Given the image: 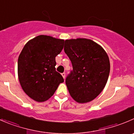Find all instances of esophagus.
I'll return each mask as SVG.
<instances>
[{
  "label": "esophagus",
  "mask_w": 134,
  "mask_h": 134,
  "mask_svg": "<svg viewBox=\"0 0 134 134\" xmlns=\"http://www.w3.org/2000/svg\"><path fill=\"white\" fill-rule=\"evenodd\" d=\"M62 76H63V79H65V72H63V73H62Z\"/></svg>",
  "instance_id": "esophagus-1"
}]
</instances>
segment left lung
Returning a JSON list of instances; mask_svg holds the SVG:
<instances>
[{"label":"left lung","instance_id":"left-lung-1","mask_svg":"<svg viewBox=\"0 0 134 134\" xmlns=\"http://www.w3.org/2000/svg\"><path fill=\"white\" fill-rule=\"evenodd\" d=\"M64 51L72 65L65 80L70 95L78 103L91 102L102 92L108 80L110 62L107 53L86 38L66 40Z\"/></svg>","mask_w":134,"mask_h":134}]
</instances>
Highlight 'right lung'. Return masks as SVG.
<instances>
[{"instance_id": "right-lung-1", "label": "right lung", "mask_w": 134, "mask_h": 134, "mask_svg": "<svg viewBox=\"0 0 134 134\" xmlns=\"http://www.w3.org/2000/svg\"><path fill=\"white\" fill-rule=\"evenodd\" d=\"M64 40L39 35L30 40L18 58L19 83L25 93L38 102L55 93L63 76L55 71V57L63 48Z\"/></svg>"}]
</instances>
